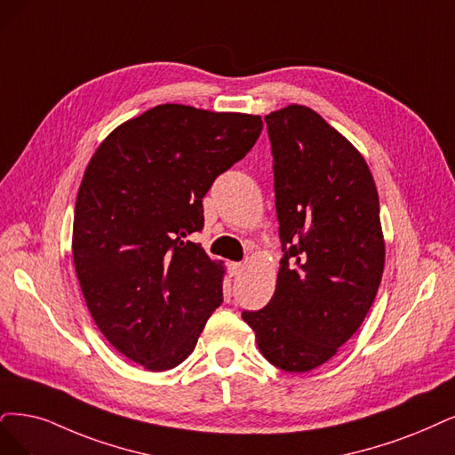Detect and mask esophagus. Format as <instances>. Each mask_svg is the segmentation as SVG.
Wrapping results in <instances>:
<instances>
[{
	"label": "esophagus",
	"mask_w": 455,
	"mask_h": 455,
	"mask_svg": "<svg viewBox=\"0 0 455 455\" xmlns=\"http://www.w3.org/2000/svg\"><path fill=\"white\" fill-rule=\"evenodd\" d=\"M242 270H243V266H242L240 262H230V264H228V274H230V277L240 275Z\"/></svg>",
	"instance_id": "34e87169"
}]
</instances>
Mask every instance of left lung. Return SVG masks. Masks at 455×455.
<instances>
[{
    "label": "left lung",
    "instance_id": "1",
    "mask_svg": "<svg viewBox=\"0 0 455 455\" xmlns=\"http://www.w3.org/2000/svg\"><path fill=\"white\" fill-rule=\"evenodd\" d=\"M264 120L284 257L270 304L242 316L267 362L306 373L338 355L373 306L386 259L379 193L360 151L309 107Z\"/></svg>",
    "mask_w": 455,
    "mask_h": 455
}]
</instances>
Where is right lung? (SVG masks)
Returning a JSON list of instances; mask_svg holds the SVG:
<instances>
[{"label": "right lung", "instance_id": "right-lung-1", "mask_svg": "<svg viewBox=\"0 0 455 455\" xmlns=\"http://www.w3.org/2000/svg\"><path fill=\"white\" fill-rule=\"evenodd\" d=\"M262 117L166 103L117 125L80 181L73 260L107 341L148 371L195 350L223 301L225 266L191 242L202 198L245 157Z\"/></svg>", "mask_w": 455, "mask_h": 455}]
</instances>
